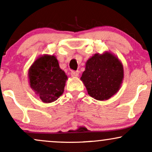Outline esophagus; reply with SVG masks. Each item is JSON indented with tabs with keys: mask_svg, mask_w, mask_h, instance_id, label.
<instances>
[{
	"mask_svg": "<svg viewBox=\"0 0 152 152\" xmlns=\"http://www.w3.org/2000/svg\"><path fill=\"white\" fill-rule=\"evenodd\" d=\"M79 74H80L79 71L72 70V71H71V72H70V75L72 77H77L78 75H79Z\"/></svg>",
	"mask_w": 152,
	"mask_h": 152,
	"instance_id": "1",
	"label": "esophagus"
}]
</instances>
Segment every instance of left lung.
I'll list each match as a JSON object with an SVG mask.
<instances>
[{
  "label": "left lung",
  "mask_w": 152,
  "mask_h": 152,
  "mask_svg": "<svg viewBox=\"0 0 152 152\" xmlns=\"http://www.w3.org/2000/svg\"><path fill=\"white\" fill-rule=\"evenodd\" d=\"M123 79V67L110 53L95 54L86 63L81 77L88 94L96 100H107L119 90Z\"/></svg>",
  "instance_id": "1"
}]
</instances>
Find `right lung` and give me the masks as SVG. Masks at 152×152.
Returning <instances> with one entry per match:
<instances>
[{
    "label": "right lung",
    "mask_w": 152,
    "mask_h": 152,
    "mask_svg": "<svg viewBox=\"0 0 152 152\" xmlns=\"http://www.w3.org/2000/svg\"><path fill=\"white\" fill-rule=\"evenodd\" d=\"M67 78L54 56L39 58L29 70L31 89L44 103L55 102L63 94Z\"/></svg>",
    "instance_id": "obj_1"
}]
</instances>
